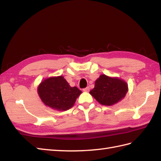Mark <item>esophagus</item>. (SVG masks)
Listing matches in <instances>:
<instances>
[{"mask_svg": "<svg viewBox=\"0 0 161 161\" xmlns=\"http://www.w3.org/2000/svg\"><path fill=\"white\" fill-rule=\"evenodd\" d=\"M89 90H90L89 86H87V87H86V88H84V89H83V91H85V92H89Z\"/></svg>", "mask_w": 161, "mask_h": 161, "instance_id": "obj_1", "label": "esophagus"}]
</instances>
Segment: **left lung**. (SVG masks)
Masks as SVG:
<instances>
[{
	"label": "left lung",
	"mask_w": 161,
	"mask_h": 161,
	"mask_svg": "<svg viewBox=\"0 0 161 161\" xmlns=\"http://www.w3.org/2000/svg\"><path fill=\"white\" fill-rule=\"evenodd\" d=\"M128 89V84L125 81L101 75L96 80L95 86L89 93L100 104L110 106L124 98Z\"/></svg>",
	"instance_id": "obj_1"
}]
</instances>
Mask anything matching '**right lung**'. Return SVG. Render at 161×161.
Here are the masks:
<instances>
[{
    "instance_id": "obj_1",
    "label": "right lung",
    "mask_w": 161,
    "mask_h": 161,
    "mask_svg": "<svg viewBox=\"0 0 161 161\" xmlns=\"http://www.w3.org/2000/svg\"><path fill=\"white\" fill-rule=\"evenodd\" d=\"M37 93L46 106L58 111L70 109L81 91L71 87L63 76L47 78L40 84Z\"/></svg>"
}]
</instances>
